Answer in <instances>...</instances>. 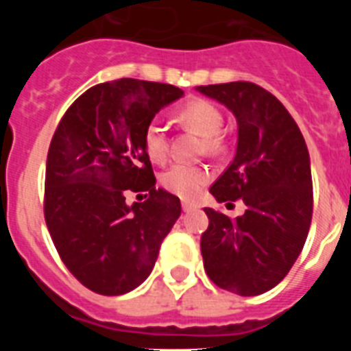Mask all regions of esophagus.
<instances>
[{
	"instance_id": "esophagus-1",
	"label": "esophagus",
	"mask_w": 351,
	"mask_h": 351,
	"mask_svg": "<svg viewBox=\"0 0 351 351\" xmlns=\"http://www.w3.org/2000/svg\"><path fill=\"white\" fill-rule=\"evenodd\" d=\"M200 209V206L195 202H190V200H182V210L184 213H193V210Z\"/></svg>"
}]
</instances>
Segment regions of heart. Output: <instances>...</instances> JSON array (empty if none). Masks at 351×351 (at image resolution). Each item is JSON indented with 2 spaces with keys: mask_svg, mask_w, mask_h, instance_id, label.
Here are the masks:
<instances>
[{
  "mask_svg": "<svg viewBox=\"0 0 351 351\" xmlns=\"http://www.w3.org/2000/svg\"><path fill=\"white\" fill-rule=\"evenodd\" d=\"M178 119L188 128H193L204 135L207 153H218L223 147L219 130L223 125V114L210 101L195 98L178 108ZM144 149L153 161H165L169 156V128L163 121H149L144 130ZM210 172L206 167L176 163L161 176V184L172 193L182 198H195L209 182Z\"/></svg>",
  "mask_w": 351,
  "mask_h": 351,
  "instance_id": "b5f03b06",
  "label": "heart"
}]
</instances>
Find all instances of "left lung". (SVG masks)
Instances as JSON below:
<instances>
[{"label":"left lung","mask_w":351,"mask_h":351,"mask_svg":"<svg viewBox=\"0 0 351 351\" xmlns=\"http://www.w3.org/2000/svg\"><path fill=\"white\" fill-rule=\"evenodd\" d=\"M237 119V151L210 186L226 206L246 204L235 219L206 207L200 239L204 269L214 285L243 297L283 280L302 251L313 216L309 153L302 133L274 95L253 82L198 86Z\"/></svg>","instance_id":"1"}]
</instances>
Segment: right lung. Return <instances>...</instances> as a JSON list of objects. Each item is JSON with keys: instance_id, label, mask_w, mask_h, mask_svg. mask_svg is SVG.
Segmentation results:
<instances>
[{"instance_id": "1", "label": "right lung", "mask_w": 351, "mask_h": 351, "mask_svg": "<svg viewBox=\"0 0 351 351\" xmlns=\"http://www.w3.org/2000/svg\"><path fill=\"white\" fill-rule=\"evenodd\" d=\"M182 95L170 84L137 79L96 84L56 128L45 169V223L68 271L96 293L123 295L144 283L181 216L179 198L156 188L144 130ZM128 193L148 198L128 206Z\"/></svg>"}]
</instances>
